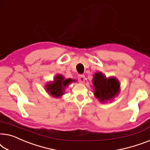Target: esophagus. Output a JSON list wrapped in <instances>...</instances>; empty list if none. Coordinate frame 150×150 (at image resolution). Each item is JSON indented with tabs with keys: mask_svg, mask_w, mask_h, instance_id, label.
<instances>
[{
	"mask_svg": "<svg viewBox=\"0 0 150 150\" xmlns=\"http://www.w3.org/2000/svg\"><path fill=\"white\" fill-rule=\"evenodd\" d=\"M78 80H79L80 83H83L85 81V76L83 75H80L79 76V78H78Z\"/></svg>",
	"mask_w": 150,
	"mask_h": 150,
	"instance_id": "esophagus-1",
	"label": "esophagus"
}]
</instances>
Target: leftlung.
Listing matches in <instances>:
<instances>
[{"label":"left lung","mask_w":150,"mask_h":150,"mask_svg":"<svg viewBox=\"0 0 150 150\" xmlns=\"http://www.w3.org/2000/svg\"><path fill=\"white\" fill-rule=\"evenodd\" d=\"M94 96L100 103L111 101L120 92V83L115 77L107 78L101 72H96L92 79Z\"/></svg>","instance_id":"1"}]
</instances>
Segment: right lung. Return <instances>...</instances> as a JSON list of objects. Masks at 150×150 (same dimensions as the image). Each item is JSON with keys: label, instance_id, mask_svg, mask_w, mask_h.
I'll return each instance as SVG.
<instances>
[{"label": "right lung", "instance_id": "add662e5", "mask_svg": "<svg viewBox=\"0 0 150 150\" xmlns=\"http://www.w3.org/2000/svg\"><path fill=\"white\" fill-rule=\"evenodd\" d=\"M75 82V79H65L62 75H57L54 81L46 84V92L55 98H59L64 94L65 89L72 82Z\"/></svg>", "mask_w": 150, "mask_h": 150}]
</instances>
